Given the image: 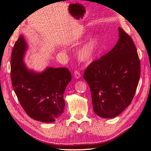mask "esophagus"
<instances>
[{
    "label": "esophagus",
    "instance_id": "esophagus-1",
    "mask_svg": "<svg viewBox=\"0 0 151 151\" xmlns=\"http://www.w3.org/2000/svg\"><path fill=\"white\" fill-rule=\"evenodd\" d=\"M81 75V73L80 72L79 70H76L75 71V72H74V76H75V78H76V79L80 78Z\"/></svg>",
    "mask_w": 151,
    "mask_h": 151
}]
</instances>
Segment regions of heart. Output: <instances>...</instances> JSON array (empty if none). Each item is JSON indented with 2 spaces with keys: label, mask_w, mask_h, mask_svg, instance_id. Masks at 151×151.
<instances>
[{
  "label": "heart",
  "mask_w": 151,
  "mask_h": 151,
  "mask_svg": "<svg viewBox=\"0 0 151 151\" xmlns=\"http://www.w3.org/2000/svg\"><path fill=\"white\" fill-rule=\"evenodd\" d=\"M98 40V36L94 35L83 44L78 51V57L79 59L83 61H91L96 53Z\"/></svg>",
  "instance_id": "1"
}]
</instances>
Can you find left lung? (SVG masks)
Wrapping results in <instances>:
<instances>
[{
  "mask_svg": "<svg viewBox=\"0 0 151 151\" xmlns=\"http://www.w3.org/2000/svg\"><path fill=\"white\" fill-rule=\"evenodd\" d=\"M140 74L135 45L119 27V40L115 47L89 65L83 76L90 88L94 112L103 118L118 116L131 103Z\"/></svg>",
  "mask_w": 151,
  "mask_h": 151,
  "instance_id": "obj_1",
  "label": "left lung"
}]
</instances>
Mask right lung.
Wrapping results in <instances>:
<instances>
[{
	"label": "right lung",
	"mask_w": 151,
	"mask_h": 151,
	"mask_svg": "<svg viewBox=\"0 0 151 151\" xmlns=\"http://www.w3.org/2000/svg\"><path fill=\"white\" fill-rule=\"evenodd\" d=\"M27 44L21 35L14 44L10 59V77L19 103L31 118L52 122L63 113V93L71 81L66 68H47L41 73L28 70L22 61Z\"/></svg>",
	"instance_id": "obj_1"
}]
</instances>
